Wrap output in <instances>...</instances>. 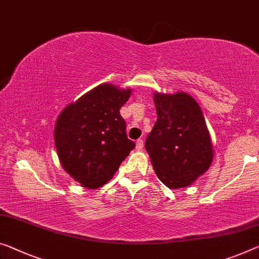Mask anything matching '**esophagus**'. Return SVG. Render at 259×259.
<instances>
[{
    "label": "esophagus",
    "mask_w": 259,
    "mask_h": 259,
    "mask_svg": "<svg viewBox=\"0 0 259 259\" xmlns=\"http://www.w3.org/2000/svg\"><path fill=\"white\" fill-rule=\"evenodd\" d=\"M143 148V140H141V139H139V140L137 141V149L138 150H141Z\"/></svg>",
    "instance_id": "34e87169"
}]
</instances>
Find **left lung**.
Here are the masks:
<instances>
[{"label": "left lung", "instance_id": "1", "mask_svg": "<svg viewBox=\"0 0 259 259\" xmlns=\"http://www.w3.org/2000/svg\"><path fill=\"white\" fill-rule=\"evenodd\" d=\"M157 120L146 139L155 174L171 190L185 188L206 172L213 147L204 114L185 93L154 94Z\"/></svg>", "mask_w": 259, "mask_h": 259}]
</instances>
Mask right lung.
<instances>
[{
	"label": "right lung",
	"instance_id": "right-lung-1",
	"mask_svg": "<svg viewBox=\"0 0 259 259\" xmlns=\"http://www.w3.org/2000/svg\"><path fill=\"white\" fill-rule=\"evenodd\" d=\"M131 93L103 83L59 114L54 127L59 160L66 172L84 188L104 185L134 149L119 112Z\"/></svg>",
	"mask_w": 259,
	"mask_h": 259
}]
</instances>
